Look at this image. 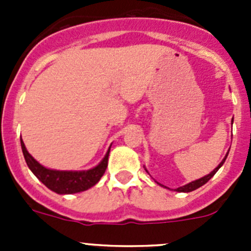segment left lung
Listing matches in <instances>:
<instances>
[{
    "label": "left lung",
    "mask_w": 251,
    "mask_h": 251,
    "mask_svg": "<svg viewBox=\"0 0 251 251\" xmlns=\"http://www.w3.org/2000/svg\"><path fill=\"white\" fill-rule=\"evenodd\" d=\"M232 122H234V118L231 119V124H232ZM230 151V150H229ZM227 154H229V152L226 153V156L224 157V159L223 161L220 162V163H219V166H217L216 168H215L214 171H211V172H210V174L208 175H206V176H203V177H201V178H199V179H195V181H192V182H188L187 185H185V186H181V187H178L176 190L177 192H191V191H195V190H197V188L199 187H201V186H203L205 185L206 182H207L208 179L211 178L212 176H214L215 174H216L217 171H219V168L221 167V166L224 165V162H225V159H226V157H227ZM146 170V168H145ZM147 171V170H146ZM148 172V171H147ZM158 183V182H157ZM159 185H161V183H159Z\"/></svg>",
    "instance_id": "left-lung-1"
}]
</instances>
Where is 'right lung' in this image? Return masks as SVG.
<instances>
[{
    "label": "right lung",
    "mask_w": 251,
    "mask_h": 251,
    "mask_svg": "<svg viewBox=\"0 0 251 251\" xmlns=\"http://www.w3.org/2000/svg\"><path fill=\"white\" fill-rule=\"evenodd\" d=\"M112 147V146H110ZM110 147L106 151L104 158L95 167L85 171H59L46 168L31 156L21 138V148L25 161L31 172L51 191L59 195H72L89 190L99 182L108 166Z\"/></svg>",
    "instance_id": "1"
}]
</instances>
